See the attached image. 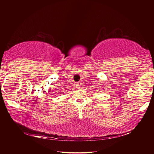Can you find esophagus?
<instances>
[{"label":"esophagus","instance_id":"34e87169","mask_svg":"<svg viewBox=\"0 0 154 154\" xmlns=\"http://www.w3.org/2000/svg\"><path fill=\"white\" fill-rule=\"evenodd\" d=\"M79 84H80L79 83H76V85H75V86L78 87H79Z\"/></svg>","mask_w":154,"mask_h":154}]
</instances>
